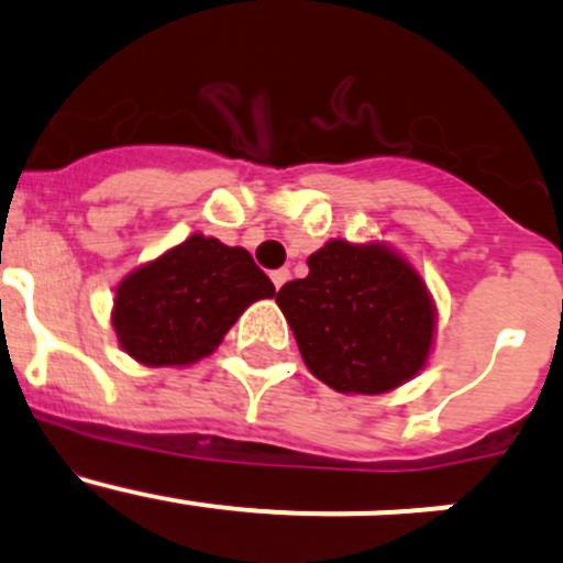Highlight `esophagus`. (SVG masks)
<instances>
[{"instance_id":"1","label":"esophagus","mask_w":563,"mask_h":563,"mask_svg":"<svg viewBox=\"0 0 563 563\" xmlns=\"http://www.w3.org/2000/svg\"><path fill=\"white\" fill-rule=\"evenodd\" d=\"M269 277H272V283H275L277 291H280V288L288 283V277H291V272H288V269H275Z\"/></svg>"}]
</instances>
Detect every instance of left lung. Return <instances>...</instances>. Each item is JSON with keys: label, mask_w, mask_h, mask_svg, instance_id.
<instances>
[{"label": "left lung", "mask_w": 563, "mask_h": 563, "mask_svg": "<svg viewBox=\"0 0 563 563\" xmlns=\"http://www.w3.org/2000/svg\"><path fill=\"white\" fill-rule=\"evenodd\" d=\"M308 266V277L277 291V305L318 382L343 395H382L428 365L435 305L400 253L332 240Z\"/></svg>", "instance_id": "left-lung-1"}]
</instances>
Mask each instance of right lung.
<instances>
[{
    "instance_id": "add662e5",
    "label": "right lung",
    "mask_w": 563,
    "mask_h": 563,
    "mask_svg": "<svg viewBox=\"0 0 563 563\" xmlns=\"http://www.w3.org/2000/svg\"><path fill=\"white\" fill-rule=\"evenodd\" d=\"M275 297L245 247L192 234L117 286L111 323L119 345L146 367H185L223 343L253 302Z\"/></svg>"
}]
</instances>
